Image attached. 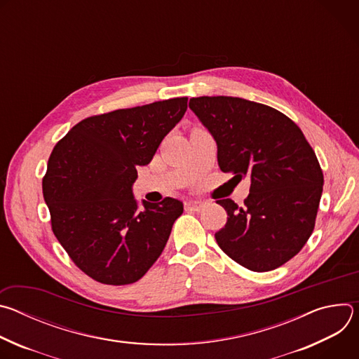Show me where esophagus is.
<instances>
[{
  "instance_id": "obj_1",
  "label": "esophagus",
  "mask_w": 359,
  "mask_h": 359,
  "mask_svg": "<svg viewBox=\"0 0 359 359\" xmlns=\"http://www.w3.org/2000/svg\"><path fill=\"white\" fill-rule=\"evenodd\" d=\"M204 208H206V204H204L203 201H198V200H187L184 203V209L190 210V212H200Z\"/></svg>"
}]
</instances>
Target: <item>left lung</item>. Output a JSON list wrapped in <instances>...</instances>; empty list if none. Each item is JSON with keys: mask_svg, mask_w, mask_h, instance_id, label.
I'll return each instance as SVG.
<instances>
[{"mask_svg": "<svg viewBox=\"0 0 359 359\" xmlns=\"http://www.w3.org/2000/svg\"><path fill=\"white\" fill-rule=\"evenodd\" d=\"M189 108L217 143L222 172L248 176L250 194L240 208L217 200L227 223L219 247L251 271H271L309 241L324 175L301 129L280 111L233 96L191 97Z\"/></svg>", "mask_w": 359, "mask_h": 359, "instance_id": "1", "label": "left lung"}]
</instances>
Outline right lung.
Wrapping results in <instances>:
<instances>
[{"label":"right lung","mask_w":359,"mask_h":359,"mask_svg":"<svg viewBox=\"0 0 359 359\" xmlns=\"http://www.w3.org/2000/svg\"><path fill=\"white\" fill-rule=\"evenodd\" d=\"M187 109V97L89 116L50 153L42 193L50 226L75 266L97 283L140 280L162 254L183 203L132 193L137 166L147 165Z\"/></svg>","instance_id":"right-lung-1"}]
</instances>
